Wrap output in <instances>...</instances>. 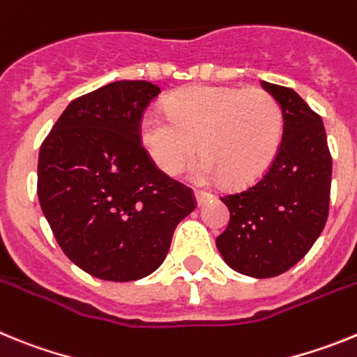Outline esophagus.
Returning <instances> with one entry per match:
<instances>
[{"label": "esophagus", "instance_id": "obj_1", "mask_svg": "<svg viewBox=\"0 0 357 357\" xmlns=\"http://www.w3.org/2000/svg\"><path fill=\"white\" fill-rule=\"evenodd\" d=\"M195 197H197V202L202 206V204H206L207 200H211V198H213V195L207 193V191H202V189H198V191H195Z\"/></svg>", "mask_w": 357, "mask_h": 357}]
</instances>
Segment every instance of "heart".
<instances>
[{
  "mask_svg": "<svg viewBox=\"0 0 357 357\" xmlns=\"http://www.w3.org/2000/svg\"><path fill=\"white\" fill-rule=\"evenodd\" d=\"M166 112H146L139 135L150 159L169 175L184 169L200 146L204 159L195 176L222 175L229 184H245L257 178L279 150L282 109L261 87H185L169 96Z\"/></svg>",
  "mask_w": 357,
  "mask_h": 357,
  "instance_id": "heart-1",
  "label": "heart"
}]
</instances>
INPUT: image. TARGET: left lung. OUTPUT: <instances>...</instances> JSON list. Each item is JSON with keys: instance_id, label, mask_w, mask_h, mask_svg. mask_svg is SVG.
<instances>
[{"instance_id": "8db88e82", "label": "left lung", "mask_w": 357, "mask_h": 357, "mask_svg": "<svg viewBox=\"0 0 357 357\" xmlns=\"http://www.w3.org/2000/svg\"><path fill=\"white\" fill-rule=\"evenodd\" d=\"M261 85L282 109V139L259 181L222 197L230 220L216 247L232 270L266 279L295 266L321 234L333 159L320 116L289 87Z\"/></svg>"}]
</instances>
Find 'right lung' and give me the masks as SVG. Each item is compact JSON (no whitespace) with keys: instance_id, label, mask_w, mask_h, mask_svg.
Listing matches in <instances>:
<instances>
[{"instance_id":"1","label":"right lung","mask_w":357,"mask_h":357,"mask_svg":"<svg viewBox=\"0 0 357 357\" xmlns=\"http://www.w3.org/2000/svg\"><path fill=\"white\" fill-rule=\"evenodd\" d=\"M160 89L119 80L73 100L40 144L37 195L56 243L98 279L128 282L160 266L193 189L144 150L139 127Z\"/></svg>"}]
</instances>
